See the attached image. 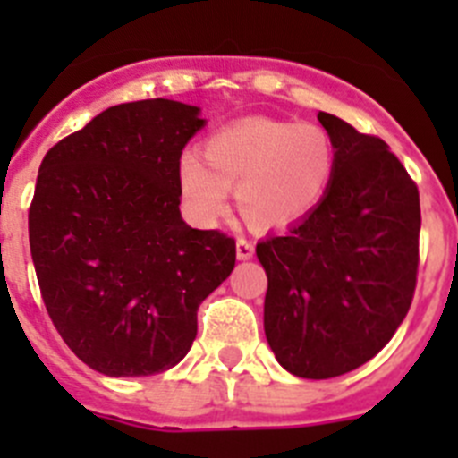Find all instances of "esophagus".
<instances>
[{
    "mask_svg": "<svg viewBox=\"0 0 458 458\" xmlns=\"http://www.w3.org/2000/svg\"><path fill=\"white\" fill-rule=\"evenodd\" d=\"M236 254L241 261H245V259H252L254 257V241H250V238H245V236H238Z\"/></svg>",
    "mask_w": 458,
    "mask_h": 458,
    "instance_id": "34e87169",
    "label": "esophagus"
}]
</instances>
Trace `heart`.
<instances>
[{
  "label": "heart",
  "mask_w": 458,
  "mask_h": 458,
  "mask_svg": "<svg viewBox=\"0 0 458 458\" xmlns=\"http://www.w3.org/2000/svg\"><path fill=\"white\" fill-rule=\"evenodd\" d=\"M185 153L179 181L192 216L216 222L229 208V188L252 225L289 226L317 208L333 183L335 141L318 123L245 119Z\"/></svg>",
  "instance_id": "heart-1"
}]
</instances>
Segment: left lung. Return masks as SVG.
<instances>
[{
    "mask_svg": "<svg viewBox=\"0 0 458 458\" xmlns=\"http://www.w3.org/2000/svg\"><path fill=\"white\" fill-rule=\"evenodd\" d=\"M335 141L333 183L282 236L257 242L268 275L266 339L286 371L335 378L374 358L411 310L420 192L376 135L318 112Z\"/></svg>",
    "mask_w": 458,
    "mask_h": 458,
    "instance_id": "obj_1",
    "label": "left lung"
}]
</instances>
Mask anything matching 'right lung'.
Wrapping results in <instances>:
<instances>
[{
  "label": "right lung",
  "instance_id": "right-lung-1",
  "mask_svg": "<svg viewBox=\"0 0 458 458\" xmlns=\"http://www.w3.org/2000/svg\"><path fill=\"white\" fill-rule=\"evenodd\" d=\"M199 109L114 105L46 153L30 206L40 298L68 349L105 376L179 365L236 241L181 220V153Z\"/></svg>",
  "mask_w": 458,
  "mask_h": 458
}]
</instances>
